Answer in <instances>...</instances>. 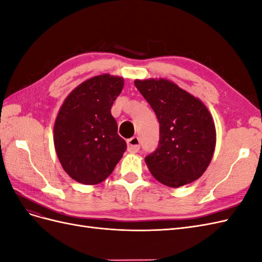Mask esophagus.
<instances>
[{"instance_id": "esophagus-1", "label": "esophagus", "mask_w": 262, "mask_h": 262, "mask_svg": "<svg viewBox=\"0 0 262 262\" xmlns=\"http://www.w3.org/2000/svg\"><path fill=\"white\" fill-rule=\"evenodd\" d=\"M141 147V141L138 137H133L128 140V150L130 153H138Z\"/></svg>"}]
</instances>
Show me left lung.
Instances as JSON below:
<instances>
[{"mask_svg":"<svg viewBox=\"0 0 262 262\" xmlns=\"http://www.w3.org/2000/svg\"><path fill=\"white\" fill-rule=\"evenodd\" d=\"M160 122V142L145 163L163 185L178 188L200 178L215 148L216 134L203 102L168 80H137Z\"/></svg>","mask_w":262,"mask_h":262,"instance_id":"obj_1","label":"left lung"}]
</instances>
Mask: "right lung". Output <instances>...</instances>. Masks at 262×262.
I'll return each instance as SVG.
<instances>
[{"instance_id":"right-lung-1","label":"right lung","mask_w":262,"mask_h":262,"mask_svg":"<svg viewBox=\"0 0 262 262\" xmlns=\"http://www.w3.org/2000/svg\"><path fill=\"white\" fill-rule=\"evenodd\" d=\"M123 78L102 74L70 93L53 128L55 152L63 169L77 182L97 185L115 169L126 149L110 109Z\"/></svg>"}]
</instances>
